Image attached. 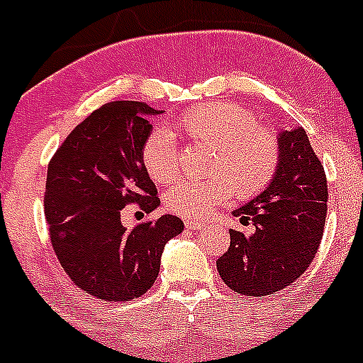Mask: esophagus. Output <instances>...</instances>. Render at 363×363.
Here are the masks:
<instances>
[{
    "label": "esophagus",
    "mask_w": 363,
    "mask_h": 363,
    "mask_svg": "<svg viewBox=\"0 0 363 363\" xmlns=\"http://www.w3.org/2000/svg\"><path fill=\"white\" fill-rule=\"evenodd\" d=\"M206 225L207 223H203V221L196 220V218H188V220H186V227L191 228V230H200V228H203V227H206Z\"/></svg>",
    "instance_id": "34e87169"
}]
</instances>
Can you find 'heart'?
<instances>
[{"label": "heart", "mask_w": 363, "mask_h": 363, "mask_svg": "<svg viewBox=\"0 0 363 363\" xmlns=\"http://www.w3.org/2000/svg\"><path fill=\"white\" fill-rule=\"evenodd\" d=\"M174 128L186 138L214 150L211 177L179 181L164 193V202L175 213L203 216L227 202L234 189L242 199H252L275 179L280 163L279 142L245 108L232 103L200 104L177 117ZM142 163L156 184L174 181L179 172L174 133L154 129L143 143Z\"/></svg>", "instance_id": "b5f03b06"}]
</instances>
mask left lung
<instances>
[{"label": "left lung", "instance_id": "left-lung-1", "mask_svg": "<svg viewBox=\"0 0 363 363\" xmlns=\"http://www.w3.org/2000/svg\"><path fill=\"white\" fill-rule=\"evenodd\" d=\"M280 163L262 193L232 211L253 234L230 228V246L216 260L223 282L238 294L266 296L303 275L318 253L326 220L325 168L303 128L279 133Z\"/></svg>", "mask_w": 363, "mask_h": 363}]
</instances>
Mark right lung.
I'll return each mask as SVG.
<instances>
[{"mask_svg": "<svg viewBox=\"0 0 363 363\" xmlns=\"http://www.w3.org/2000/svg\"><path fill=\"white\" fill-rule=\"evenodd\" d=\"M136 101L108 103L74 128L48 167L44 211L60 264L74 284L104 301L140 298L156 282L164 245L184 230L181 218L163 214L128 230L121 213L140 203L160 206L142 163L161 115Z\"/></svg>", "mask_w": 363, "mask_h": 363, "instance_id": "1", "label": "right lung"}]
</instances>
